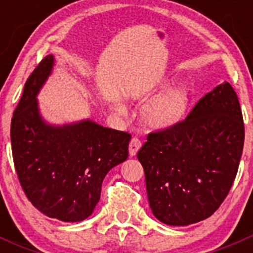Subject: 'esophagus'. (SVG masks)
I'll use <instances>...</instances> for the list:
<instances>
[{
	"label": "esophagus",
	"instance_id": "1",
	"mask_svg": "<svg viewBox=\"0 0 253 253\" xmlns=\"http://www.w3.org/2000/svg\"><path fill=\"white\" fill-rule=\"evenodd\" d=\"M141 147H142L141 139L137 138V137H133V138L131 139V142H129V145H128L129 155H131V157H134V155L137 154V152L141 149Z\"/></svg>",
	"mask_w": 253,
	"mask_h": 253
}]
</instances>
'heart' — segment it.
<instances>
[{
	"instance_id": "b5f03b06",
	"label": "heart",
	"mask_w": 253,
	"mask_h": 253,
	"mask_svg": "<svg viewBox=\"0 0 253 253\" xmlns=\"http://www.w3.org/2000/svg\"><path fill=\"white\" fill-rule=\"evenodd\" d=\"M188 99V90L183 85L165 90L148 104L144 110L145 120L154 127L172 126L185 116Z\"/></svg>"
}]
</instances>
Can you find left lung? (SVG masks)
I'll list each match as a JSON object with an SVG mask.
<instances>
[{"label": "left lung", "mask_w": 253, "mask_h": 253, "mask_svg": "<svg viewBox=\"0 0 253 253\" xmlns=\"http://www.w3.org/2000/svg\"><path fill=\"white\" fill-rule=\"evenodd\" d=\"M244 139L241 108L228 82L200 99L185 120L150 132L137 158L155 218L174 226L209 218L233 186Z\"/></svg>", "instance_id": "obj_1"}]
</instances>
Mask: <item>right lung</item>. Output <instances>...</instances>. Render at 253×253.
I'll list each match as a JSON object with an SVG mask.
<instances>
[{
	"label": "right lung",
	"mask_w": 253,
	"mask_h": 253,
	"mask_svg": "<svg viewBox=\"0 0 253 253\" xmlns=\"http://www.w3.org/2000/svg\"><path fill=\"white\" fill-rule=\"evenodd\" d=\"M52 67L48 55L25 82L11 122L12 155L32 205L50 218L75 223L93 213L104 177L128 157L131 134L90 120L63 126L45 122L37 95Z\"/></svg>",
	"instance_id": "1"
}]
</instances>
